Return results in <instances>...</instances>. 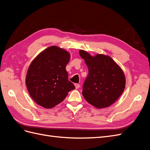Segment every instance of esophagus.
<instances>
[{
  "label": "esophagus",
  "mask_w": 150,
  "mask_h": 150,
  "mask_svg": "<svg viewBox=\"0 0 150 150\" xmlns=\"http://www.w3.org/2000/svg\"><path fill=\"white\" fill-rule=\"evenodd\" d=\"M74 85H75L76 89H78V88H79V87H80V85H79V84H74Z\"/></svg>",
  "instance_id": "obj_1"
}]
</instances>
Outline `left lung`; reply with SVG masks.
Instances as JSON below:
<instances>
[{
  "mask_svg": "<svg viewBox=\"0 0 150 150\" xmlns=\"http://www.w3.org/2000/svg\"><path fill=\"white\" fill-rule=\"evenodd\" d=\"M79 55L88 68V76L82 91L84 99L99 109L111 106L125 88L123 71L108 56L96 54L92 56L83 50H80Z\"/></svg>",
  "mask_w": 150,
  "mask_h": 150,
  "instance_id": "1",
  "label": "left lung"
}]
</instances>
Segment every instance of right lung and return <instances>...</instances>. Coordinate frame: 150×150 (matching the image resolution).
Here are the masks:
<instances>
[{
    "mask_svg": "<svg viewBox=\"0 0 150 150\" xmlns=\"http://www.w3.org/2000/svg\"><path fill=\"white\" fill-rule=\"evenodd\" d=\"M69 60V52L54 46L44 49L31 62L25 84L30 97L38 105L52 108L75 89L66 70Z\"/></svg>",
    "mask_w": 150,
    "mask_h": 150,
    "instance_id": "1",
    "label": "right lung"
}]
</instances>
